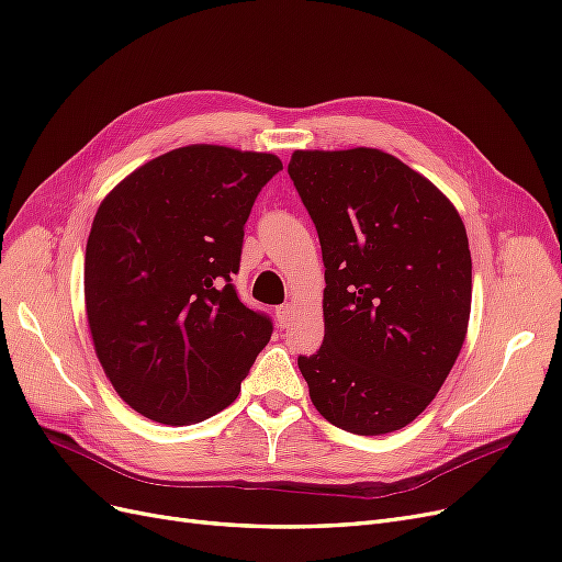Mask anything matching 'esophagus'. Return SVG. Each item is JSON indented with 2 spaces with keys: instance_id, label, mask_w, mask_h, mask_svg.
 <instances>
[{
  "instance_id": "esophagus-1",
  "label": "esophagus",
  "mask_w": 562,
  "mask_h": 562,
  "mask_svg": "<svg viewBox=\"0 0 562 562\" xmlns=\"http://www.w3.org/2000/svg\"><path fill=\"white\" fill-rule=\"evenodd\" d=\"M276 317H278L280 328H289V324H292V319H294V307L289 305V303L280 305V307L276 310Z\"/></svg>"
}]
</instances>
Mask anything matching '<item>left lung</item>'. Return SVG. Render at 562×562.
<instances>
[{
    "label": "left lung",
    "mask_w": 562,
    "mask_h": 562,
    "mask_svg": "<svg viewBox=\"0 0 562 562\" xmlns=\"http://www.w3.org/2000/svg\"><path fill=\"white\" fill-rule=\"evenodd\" d=\"M319 234L324 342L299 368L326 422L405 428L463 347L472 259L461 215L430 180L372 148L296 150L286 166Z\"/></svg>",
    "instance_id": "obj_1"
}]
</instances>
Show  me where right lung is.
<instances>
[{"instance_id": "1", "label": "right lung", "mask_w": 562, "mask_h": 562, "mask_svg": "<svg viewBox=\"0 0 562 562\" xmlns=\"http://www.w3.org/2000/svg\"><path fill=\"white\" fill-rule=\"evenodd\" d=\"M282 171L266 153L187 145L143 164L103 199L86 249L97 357L120 398L166 426L232 405L273 334L232 278L261 187Z\"/></svg>"}]
</instances>
